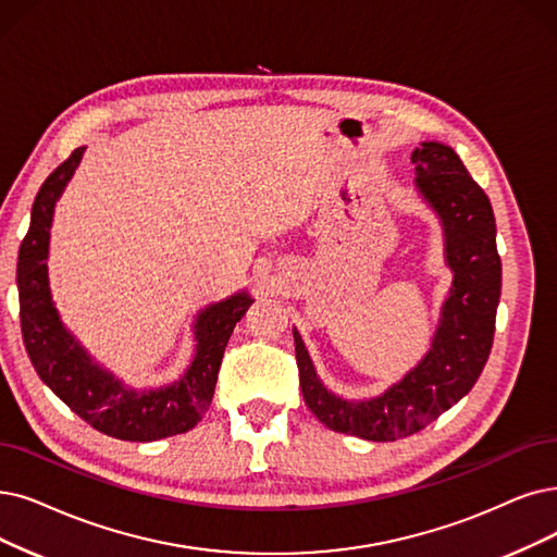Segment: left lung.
Returning a JSON list of instances; mask_svg holds the SVG:
<instances>
[{"label": "left lung", "instance_id": "1", "mask_svg": "<svg viewBox=\"0 0 557 557\" xmlns=\"http://www.w3.org/2000/svg\"><path fill=\"white\" fill-rule=\"evenodd\" d=\"M411 162L416 187L441 216L446 260L455 272L430 354L384 395L347 403L322 386L293 331L306 407L329 430L368 441L411 436L457 405L478 382L496 331L500 256L492 203L450 146L425 141L411 152Z\"/></svg>", "mask_w": 557, "mask_h": 557}]
</instances>
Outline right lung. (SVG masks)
Masks as SVG:
<instances>
[{
    "mask_svg": "<svg viewBox=\"0 0 557 557\" xmlns=\"http://www.w3.org/2000/svg\"><path fill=\"white\" fill-rule=\"evenodd\" d=\"M84 148L71 152L36 194L29 231L17 253L20 329L34 370L94 430L121 441H158L189 432L210 409L216 374L235 324L253 299L235 295L206 308L196 320V356L181 382L137 393L96 366L63 329L48 285V247L54 203L82 162Z\"/></svg>",
    "mask_w": 557,
    "mask_h": 557,
    "instance_id": "right-lung-1",
    "label": "right lung"
}]
</instances>
